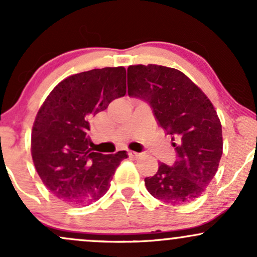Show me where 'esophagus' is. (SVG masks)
Listing matches in <instances>:
<instances>
[{
    "label": "esophagus",
    "mask_w": 257,
    "mask_h": 257,
    "mask_svg": "<svg viewBox=\"0 0 257 257\" xmlns=\"http://www.w3.org/2000/svg\"><path fill=\"white\" fill-rule=\"evenodd\" d=\"M128 155L131 156V157H133V158H137V157H139V156H140V153L135 152V151H129Z\"/></svg>",
    "instance_id": "obj_1"
}]
</instances>
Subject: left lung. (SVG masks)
I'll list each match as a JSON object with an SVG mask.
<instances>
[{"mask_svg": "<svg viewBox=\"0 0 257 257\" xmlns=\"http://www.w3.org/2000/svg\"><path fill=\"white\" fill-rule=\"evenodd\" d=\"M128 95L145 100L158 124L172 135L176 159L159 163L145 179L155 198L173 205L193 202L217 172L222 156V128L208 96L185 73L162 65L128 67Z\"/></svg>", "mask_w": 257, "mask_h": 257, "instance_id": "obj_1", "label": "left lung"}]
</instances>
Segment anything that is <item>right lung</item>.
<instances>
[{
	"label": "right lung",
	"mask_w": 257,
	"mask_h": 257,
	"mask_svg": "<svg viewBox=\"0 0 257 257\" xmlns=\"http://www.w3.org/2000/svg\"><path fill=\"white\" fill-rule=\"evenodd\" d=\"M125 69L104 67L70 76L51 91L31 133V155L46 187L67 204L88 205L107 192L117 167L128 157L93 152L89 118L125 95Z\"/></svg>",
	"instance_id": "1"
}]
</instances>
